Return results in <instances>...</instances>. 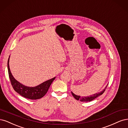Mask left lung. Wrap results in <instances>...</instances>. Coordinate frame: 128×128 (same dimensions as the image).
Masks as SVG:
<instances>
[{
	"label": "left lung",
	"mask_w": 128,
	"mask_h": 128,
	"mask_svg": "<svg viewBox=\"0 0 128 128\" xmlns=\"http://www.w3.org/2000/svg\"><path fill=\"white\" fill-rule=\"evenodd\" d=\"M108 84H107V86H105V88H104V90H102V91L100 92L93 94H92V95H90L89 96H86V97L82 96V97H81L80 96L76 95V94H75L72 92H71V93L72 94L73 96L74 97V98L76 99V100H80L81 102H90V101H92V100H94V99L96 98L97 97L100 96L101 94H102L103 93H104V92L105 91V89H106L107 86H108Z\"/></svg>",
	"instance_id": "obj_1"
}]
</instances>
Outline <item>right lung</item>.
I'll use <instances>...</instances> for the list:
<instances>
[{
    "mask_svg": "<svg viewBox=\"0 0 128 128\" xmlns=\"http://www.w3.org/2000/svg\"><path fill=\"white\" fill-rule=\"evenodd\" d=\"M10 57V56H9L7 63L8 71L9 77L12 86L15 91L22 96L26 98L30 99V100H38L44 97L47 92L52 83L55 80L56 77L44 81L36 86L31 87V86H24L16 80L12 75L9 65Z\"/></svg>",
    "mask_w": 128,
    "mask_h": 128,
    "instance_id": "1",
    "label": "right lung"
}]
</instances>
